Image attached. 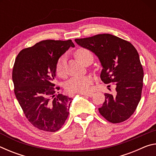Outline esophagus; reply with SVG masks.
<instances>
[{
	"mask_svg": "<svg viewBox=\"0 0 156 156\" xmlns=\"http://www.w3.org/2000/svg\"><path fill=\"white\" fill-rule=\"evenodd\" d=\"M80 94L81 95H83V96H89V97H91L94 95V93H92V92H88V93H81Z\"/></svg>",
	"mask_w": 156,
	"mask_h": 156,
	"instance_id": "1",
	"label": "esophagus"
}]
</instances>
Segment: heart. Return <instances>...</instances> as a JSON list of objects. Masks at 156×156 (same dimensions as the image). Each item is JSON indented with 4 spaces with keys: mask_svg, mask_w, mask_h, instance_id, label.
<instances>
[{
    "mask_svg": "<svg viewBox=\"0 0 156 156\" xmlns=\"http://www.w3.org/2000/svg\"><path fill=\"white\" fill-rule=\"evenodd\" d=\"M76 57L83 64H85L87 60L92 58L93 55L89 49L86 48H79L76 51ZM65 57L61 56L58 60L56 66V73L60 77L65 76ZM93 83V78L90 76H78L69 79L65 84V89L69 93H84L89 91L90 84Z\"/></svg>",
    "mask_w": 156,
    "mask_h": 156,
    "instance_id": "heart-1",
    "label": "heart"
}]
</instances>
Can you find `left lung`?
Instances as JSON below:
<instances>
[{
    "instance_id": "8db88e82",
    "label": "left lung",
    "mask_w": 156,
    "mask_h": 156,
    "mask_svg": "<svg viewBox=\"0 0 156 156\" xmlns=\"http://www.w3.org/2000/svg\"><path fill=\"white\" fill-rule=\"evenodd\" d=\"M75 41L98 58L102 67V81L115 85V95L105 94L100 113L112 123L126 120L138 107L143 87V68L136 49L129 42L109 34L76 38Z\"/></svg>"
}]
</instances>
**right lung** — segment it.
Here are the masks:
<instances>
[{"label": "right lung", "mask_w": 156, "mask_h": 156, "mask_svg": "<svg viewBox=\"0 0 156 156\" xmlns=\"http://www.w3.org/2000/svg\"><path fill=\"white\" fill-rule=\"evenodd\" d=\"M74 44L72 40H45L23 49L12 72L16 97L31 125L40 130L58 131L69 115L72 98L55 96L56 66L59 58Z\"/></svg>", "instance_id": "add662e5"}]
</instances>
